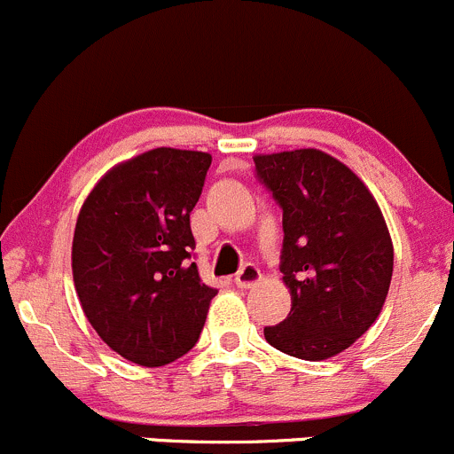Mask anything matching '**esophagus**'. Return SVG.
Returning <instances> with one entry per match:
<instances>
[{"mask_svg": "<svg viewBox=\"0 0 454 454\" xmlns=\"http://www.w3.org/2000/svg\"><path fill=\"white\" fill-rule=\"evenodd\" d=\"M259 281H262V270H259L257 266H253V263H246L235 277V284L239 286V288H254Z\"/></svg>", "mask_w": 454, "mask_h": 454, "instance_id": "1", "label": "esophagus"}]
</instances>
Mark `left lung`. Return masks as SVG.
Segmentation results:
<instances>
[{
    "label": "left lung",
    "instance_id": "8db88e82",
    "mask_svg": "<svg viewBox=\"0 0 454 454\" xmlns=\"http://www.w3.org/2000/svg\"><path fill=\"white\" fill-rule=\"evenodd\" d=\"M284 210L281 272L290 312L263 328L272 348L321 362L344 353L377 321L393 279V239L366 184L317 148L254 155Z\"/></svg>",
    "mask_w": 454,
    "mask_h": 454
}]
</instances>
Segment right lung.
I'll use <instances>...</instances> for the list:
<instances>
[{
	"instance_id": "obj_1",
	"label": "right lung",
	"mask_w": 454,
	"mask_h": 454,
	"mask_svg": "<svg viewBox=\"0 0 454 454\" xmlns=\"http://www.w3.org/2000/svg\"><path fill=\"white\" fill-rule=\"evenodd\" d=\"M210 161V153L153 148L113 166L79 210L70 259L82 310L106 346L139 366L186 355L217 294L188 262Z\"/></svg>"
}]
</instances>
